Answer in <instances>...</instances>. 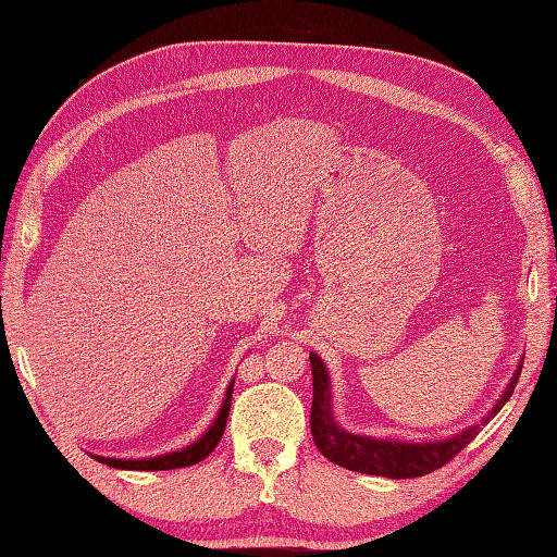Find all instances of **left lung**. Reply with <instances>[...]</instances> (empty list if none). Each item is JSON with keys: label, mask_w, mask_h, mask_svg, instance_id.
<instances>
[{"label": "left lung", "mask_w": 557, "mask_h": 557, "mask_svg": "<svg viewBox=\"0 0 557 557\" xmlns=\"http://www.w3.org/2000/svg\"><path fill=\"white\" fill-rule=\"evenodd\" d=\"M311 371H313V405H311V433L315 447L321 453L335 461V465L361 471V474L373 476H387V479H413L431 474V471L445 467L449 459H455L461 449H465L474 437L479 435V425L465 431L461 435L449 437L445 443H395V441H373V437L351 435L342 431L333 421V407H330V383L323 361L318 359V354H311ZM522 373L519 366L517 373L512 375L510 385L498 399V405L493 407V413H498L507 399L512 397V389ZM491 417L483 419L481 423H488Z\"/></svg>", "instance_id": "8db88e82"}]
</instances>
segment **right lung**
I'll use <instances>...</instances> for the list:
<instances>
[{
  "instance_id": "obj_1",
  "label": "right lung",
  "mask_w": 557,
  "mask_h": 557,
  "mask_svg": "<svg viewBox=\"0 0 557 557\" xmlns=\"http://www.w3.org/2000/svg\"><path fill=\"white\" fill-rule=\"evenodd\" d=\"M232 389L234 383L227 387V397L222 401V409L218 413L215 423L210 425L208 433H203L200 441H196L194 445H188L184 449H176V453L162 455V457H152V459H112V457H98L92 455L98 461L114 469H138V471H162V469H180V467H191L196 461L206 459L212 449L218 447L220 437L224 433V425H227V417H230V405H232Z\"/></svg>"
}]
</instances>
